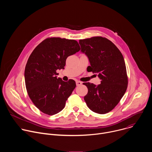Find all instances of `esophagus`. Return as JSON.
Masks as SVG:
<instances>
[{
  "label": "esophagus",
  "instance_id": "esophagus-1",
  "mask_svg": "<svg viewBox=\"0 0 152 152\" xmlns=\"http://www.w3.org/2000/svg\"><path fill=\"white\" fill-rule=\"evenodd\" d=\"M76 85H77V86H80V85H81L82 83V82H81L80 81H78V80L76 81Z\"/></svg>",
  "mask_w": 152,
  "mask_h": 152
}]
</instances>
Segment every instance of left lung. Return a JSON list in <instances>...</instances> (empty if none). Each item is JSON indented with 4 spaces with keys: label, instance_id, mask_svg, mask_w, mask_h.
Returning <instances> with one entry per match:
<instances>
[{
    "label": "left lung",
    "instance_id": "left-lung-1",
    "mask_svg": "<svg viewBox=\"0 0 152 152\" xmlns=\"http://www.w3.org/2000/svg\"><path fill=\"white\" fill-rule=\"evenodd\" d=\"M81 52L87 56V71L97 73L101 83H83L88 88L84 100L90 109L104 114L119 103L127 88L128 79L124 58L110 40L102 37L80 39Z\"/></svg>",
    "mask_w": 152,
    "mask_h": 152
}]
</instances>
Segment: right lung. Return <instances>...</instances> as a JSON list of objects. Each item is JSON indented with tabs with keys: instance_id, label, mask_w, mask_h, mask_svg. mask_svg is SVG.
<instances>
[{
	"instance_id": "obj_1",
	"label": "right lung",
	"mask_w": 152,
	"mask_h": 152,
	"mask_svg": "<svg viewBox=\"0 0 152 152\" xmlns=\"http://www.w3.org/2000/svg\"><path fill=\"white\" fill-rule=\"evenodd\" d=\"M74 39L48 38L35 48L26 63L25 80L28 94L42 113L52 115L62 111L76 87L73 79L57 78V70L64 69L66 59L80 50Z\"/></svg>"
}]
</instances>
